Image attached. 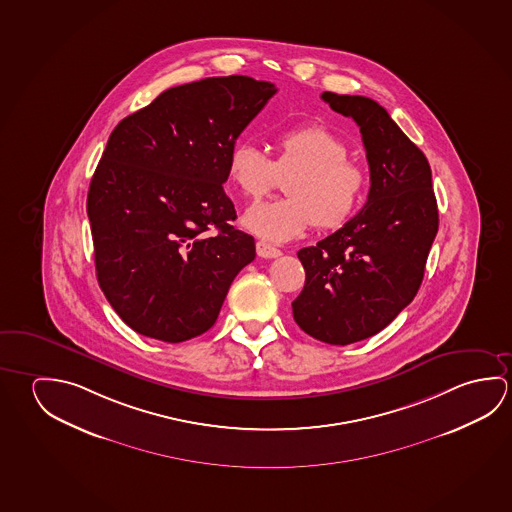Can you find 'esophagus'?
<instances>
[{
  "instance_id": "obj_1",
  "label": "esophagus",
  "mask_w": 512,
  "mask_h": 512,
  "mask_svg": "<svg viewBox=\"0 0 512 512\" xmlns=\"http://www.w3.org/2000/svg\"><path fill=\"white\" fill-rule=\"evenodd\" d=\"M255 248H257V255L262 257V259H277V257L282 255V252H280L278 248L271 246V244L264 243V241H257Z\"/></svg>"
}]
</instances>
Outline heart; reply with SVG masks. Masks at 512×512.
Wrapping results in <instances>:
<instances>
[{
    "mask_svg": "<svg viewBox=\"0 0 512 512\" xmlns=\"http://www.w3.org/2000/svg\"><path fill=\"white\" fill-rule=\"evenodd\" d=\"M275 160L259 146L235 144L228 153V182L244 198H259L285 178L287 196L252 205L243 227L271 243L296 239L314 223L321 230L344 227L362 203L368 175L346 159L348 144L328 126L309 125L287 130L275 139Z\"/></svg>",
    "mask_w": 512,
    "mask_h": 512,
    "instance_id": "b5f03b06",
    "label": "heart"
}]
</instances>
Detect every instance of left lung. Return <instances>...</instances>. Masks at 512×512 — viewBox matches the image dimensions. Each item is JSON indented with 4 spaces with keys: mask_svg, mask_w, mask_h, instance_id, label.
<instances>
[{
    "mask_svg": "<svg viewBox=\"0 0 512 512\" xmlns=\"http://www.w3.org/2000/svg\"><path fill=\"white\" fill-rule=\"evenodd\" d=\"M321 98L361 128L371 187L357 216L298 252L305 285L293 318L310 337L344 346L375 336L414 300L439 214L427 157L384 107L366 96Z\"/></svg>",
    "mask_w": 512,
    "mask_h": 512,
    "instance_id": "obj_1",
    "label": "left lung"
}]
</instances>
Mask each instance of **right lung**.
<instances>
[{
	"label": "right lung",
	"instance_id": "right-lung-1",
	"mask_svg": "<svg viewBox=\"0 0 512 512\" xmlns=\"http://www.w3.org/2000/svg\"><path fill=\"white\" fill-rule=\"evenodd\" d=\"M275 93L250 76L205 78L164 91L110 134L87 216L98 284L137 334L202 336L255 259L252 235L230 225L223 184L237 137Z\"/></svg>",
	"mask_w": 512,
	"mask_h": 512
}]
</instances>
